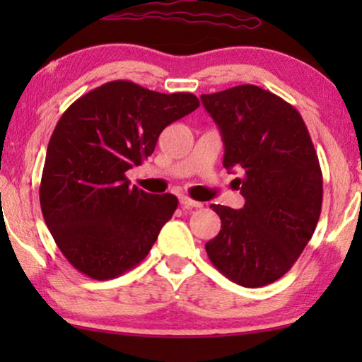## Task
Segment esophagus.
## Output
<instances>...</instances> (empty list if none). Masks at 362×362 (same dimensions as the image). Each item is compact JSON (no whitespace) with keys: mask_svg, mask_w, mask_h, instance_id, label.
<instances>
[{"mask_svg":"<svg viewBox=\"0 0 362 362\" xmlns=\"http://www.w3.org/2000/svg\"><path fill=\"white\" fill-rule=\"evenodd\" d=\"M180 202L182 207H186V209H191V207H202V202L191 199V197H187V196H181Z\"/></svg>","mask_w":362,"mask_h":362,"instance_id":"esophagus-1","label":"esophagus"}]
</instances>
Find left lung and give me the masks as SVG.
<instances>
[{
    "instance_id": "obj_1",
    "label": "left lung",
    "mask_w": 362,
    "mask_h": 362,
    "mask_svg": "<svg viewBox=\"0 0 362 362\" xmlns=\"http://www.w3.org/2000/svg\"><path fill=\"white\" fill-rule=\"evenodd\" d=\"M219 127L224 166L237 171L240 211L211 204L221 230L209 260L237 285L274 284L298 259L321 214L323 175L308 128L293 105L257 86L201 95Z\"/></svg>"
}]
</instances>
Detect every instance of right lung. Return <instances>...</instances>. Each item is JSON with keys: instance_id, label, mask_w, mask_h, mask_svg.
<instances>
[{"instance_id": "obj_1", "label": "right lung", "mask_w": 362, "mask_h": 362, "mask_svg": "<svg viewBox=\"0 0 362 362\" xmlns=\"http://www.w3.org/2000/svg\"><path fill=\"white\" fill-rule=\"evenodd\" d=\"M197 107L192 93L113 81L62 113L49 140L39 201L47 229L74 269L110 280L148 255L175 214L177 197L132 187L125 173L151 156L168 125Z\"/></svg>"}]
</instances>
